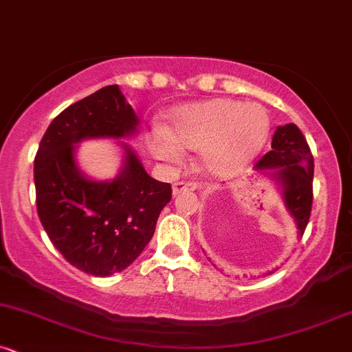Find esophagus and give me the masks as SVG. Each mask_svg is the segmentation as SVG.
<instances>
[{"label": "esophagus", "mask_w": 352, "mask_h": 352, "mask_svg": "<svg viewBox=\"0 0 352 352\" xmlns=\"http://www.w3.org/2000/svg\"><path fill=\"white\" fill-rule=\"evenodd\" d=\"M198 188V184L192 183V181H177L173 184V195H179L184 191H195Z\"/></svg>", "instance_id": "1"}]
</instances>
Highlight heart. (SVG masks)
Returning a JSON list of instances; mask_svg holds the SVG:
<instances>
[{
  "label": "heart",
  "mask_w": 352,
  "mask_h": 352,
  "mask_svg": "<svg viewBox=\"0 0 352 352\" xmlns=\"http://www.w3.org/2000/svg\"><path fill=\"white\" fill-rule=\"evenodd\" d=\"M270 122L258 104L214 99L184 105L169 117L168 129H154L151 149L164 161L179 160V149L201 151L199 161L211 175H233L260 153Z\"/></svg>",
  "instance_id": "heart-1"
}]
</instances>
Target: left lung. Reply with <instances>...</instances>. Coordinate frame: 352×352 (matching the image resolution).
Listing matches in <instances>:
<instances>
[{"label":"left lung","mask_w":352,"mask_h":352,"mask_svg":"<svg viewBox=\"0 0 352 352\" xmlns=\"http://www.w3.org/2000/svg\"><path fill=\"white\" fill-rule=\"evenodd\" d=\"M258 169H272L283 184V196L300 235L307 228L312 211L314 156L304 134L296 124L277 127L272 151L256 162Z\"/></svg>","instance_id":"left-lung-1"}]
</instances>
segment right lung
I'll list each match as a JSON object with an SVG mask.
<instances>
[{
  "label": "right lung",
  "instance_id": "add662e5",
  "mask_svg": "<svg viewBox=\"0 0 352 352\" xmlns=\"http://www.w3.org/2000/svg\"><path fill=\"white\" fill-rule=\"evenodd\" d=\"M138 116L117 85L69 105L52 120L35 156L36 211L65 260L96 277L122 272L141 255L171 201V184L151 177L127 147L126 166L111 183L85 179L75 144L87 138H124Z\"/></svg>",
  "mask_w": 352,
  "mask_h": 352
}]
</instances>
